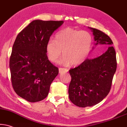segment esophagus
<instances>
[{
    "instance_id": "esophagus-1",
    "label": "esophagus",
    "mask_w": 127,
    "mask_h": 127,
    "mask_svg": "<svg viewBox=\"0 0 127 127\" xmlns=\"http://www.w3.org/2000/svg\"><path fill=\"white\" fill-rule=\"evenodd\" d=\"M59 73H65L68 72V69L65 68H59Z\"/></svg>"
}]
</instances>
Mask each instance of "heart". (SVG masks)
<instances>
[{
  "label": "heart",
  "mask_w": 127,
  "mask_h": 127,
  "mask_svg": "<svg viewBox=\"0 0 127 127\" xmlns=\"http://www.w3.org/2000/svg\"><path fill=\"white\" fill-rule=\"evenodd\" d=\"M93 37L89 32L71 28L61 30L56 34L55 40H49L46 44L48 58L52 62L64 57L60 63L64 65H78L89 57L93 44Z\"/></svg>",
  "instance_id": "1"
}]
</instances>
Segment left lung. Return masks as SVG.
<instances>
[{
	"label": "left lung",
	"mask_w": 127,
	"mask_h": 127,
	"mask_svg": "<svg viewBox=\"0 0 127 127\" xmlns=\"http://www.w3.org/2000/svg\"><path fill=\"white\" fill-rule=\"evenodd\" d=\"M89 28L94 36L95 45L109 46L102 55L86 59L78 67L69 70L71 77L68 87L69 98L80 107L96 105L108 95L117 69L116 53L111 39L104 32Z\"/></svg>",
	"instance_id": "8db88e82"
}]
</instances>
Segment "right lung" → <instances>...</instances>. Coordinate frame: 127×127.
I'll list each match as a JSON object with an SVG mask.
<instances>
[{
  "label": "right lung",
  "mask_w": 127,
  "mask_h": 127,
  "mask_svg": "<svg viewBox=\"0 0 127 127\" xmlns=\"http://www.w3.org/2000/svg\"><path fill=\"white\" fill-rule=\"evenodd\" d=\"M63 21L33 20L17 35L10 57L12 84L16 93L29 102L43 100L59 74L48 59L46 44Z\"/></svg>",
  "instance_id": "add662e5"
}]
</instances>
